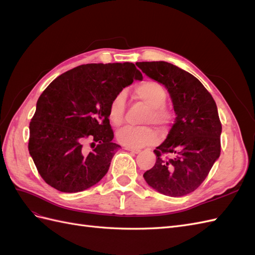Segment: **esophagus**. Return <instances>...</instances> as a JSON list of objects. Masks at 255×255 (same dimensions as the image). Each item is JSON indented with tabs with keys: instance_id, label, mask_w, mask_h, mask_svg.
Masks as SVG:
<instances>
[{
	"instance_id": "esophagus-1",
	"label": "esophagus",
	"mask_w": 255,
	"mask_h": 255,
	"mask_svg": "<svg viewBox=\"0 0 255 255\" xmlns=\"http://www.w3.org/2000/svg\"><path fill=\"white\" fill-rule=\"evenodd\" d=\"M127 151H130L132 153H134V154H137V153H139L140 152V150L139 149H134V148H128V146H126L125 148Z\"/></svg>"
}]
</instances>
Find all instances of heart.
<instances>
[{
    "label": "heart",
    "instance_id": "heart-1",
    "mask_svg": "<svg viewBox=\"0 0 255 255\" xmlns=\"http://www.w3.org/2000/svg\"><path fill=\"white\" fill-rule=\"evenodd\" d=\"M134 97L149 107L143 122L154 123L160 129H166L170 125L173 114L165 104L167 91L163 85L156 81H143L134 88ZM126 95L119 92L111 101L107 117L115 127H119L125 120ZM117 140L128 148H142L151 145L158 140V134L151 127H126L118 130Z\"/></svg>",
    "mask_w": 255,
    "mask_h": 255
}]
</instances>
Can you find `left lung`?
<instances>
[{"label":"left lung","mask_w":255,"mask_h":255,"mask_svg":"<svg viewBox=\"0 0 255 255\" xmlns=\"http://www.w3.org/2000/svg\"><path fill=\"white\" fill-rule=\"evenodd\" d=\"M137 67L165 85L173 102L175 123L154 150L156 161L143 173L158 192L183 197L206 179L221 151V122L212 95L194 75L166 61H142Z\"/></svg>","instance_id":"obj_1"}]
</instances>
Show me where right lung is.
Masks as SVG:
<instances>
[{
  "instance_id": "1",
  "label": "right lung",
  "mask_w": 255,
  "mask_h": 255,
  "mask_svg": "<svg viewBox=\"0 0 255 255\" xmlns=\"http://www.w3.org/2000/svg\"><path fill=\"white\" fill-rule=\"evenodd\" d=\"M142 74L133 63L87 64L54 80L37 101L28 151L44 182L61 192L94 186L109 171L114 143L107 112Z\"/></svg>"
}]
</instances>
